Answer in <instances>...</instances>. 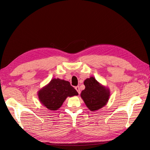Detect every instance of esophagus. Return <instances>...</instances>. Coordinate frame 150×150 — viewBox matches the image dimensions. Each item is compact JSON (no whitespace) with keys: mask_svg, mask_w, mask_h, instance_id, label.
<instances>
[{"mask_svg":"<svg viewBox=\"0 0 150 150\" xmlns=\"http://www.w3.org/2000/svg\"><path fill=\"white\" fill-rule=\"evenodd\" d=\"M75 89H76V90L77 91H78V93L79 94H80V93H81V91H80V88H79V86H76V87H75Z\"/></svg>","mask_w":150,"mask_h":150,"instance_id":"esophagus-1","label":"esophagus"}]
</instances>
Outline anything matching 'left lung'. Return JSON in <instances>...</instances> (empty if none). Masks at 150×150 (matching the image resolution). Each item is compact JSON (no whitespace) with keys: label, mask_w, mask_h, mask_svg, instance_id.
Listing matches in <instances>:
<instances>
[{"label":"left lung","mask_w":150,"mask_h":150,"mask_svg":"<svg viewBox=\"0 0 150 150\" xmlns=\"http://www.w3.org/2000/svg\"><path fill=\"white\" fill-rule=\"evenodd\" d=\"M84 84L85 89L81 93V97L89 110H99L106 105L110 96V91L95 79L90 77L86 79Z\"/></svg>","instance_id":"1"}]
</instances>
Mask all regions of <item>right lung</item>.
Wrapping results in <instances>:
<instances>
[{
  "instance_id": "right-lung-1",
  "label": "right lung",
  "mask_w": 150,
  "mask_h": 150,
  "mask_svg": "<svg viewBox=\"0 0 150 150\" xmlns=\"http://www.w3.org/2000/svg\"><path fill=\"white\" fill-rule=\"evenodd\" d=\"M76 90L69 81L54 78L38 91L40 102L48 110L56 111L67 97L78 96Z\"/></svg>"
}]
</instances>
